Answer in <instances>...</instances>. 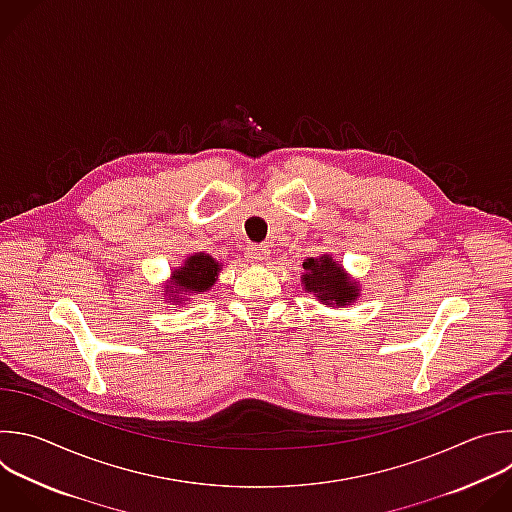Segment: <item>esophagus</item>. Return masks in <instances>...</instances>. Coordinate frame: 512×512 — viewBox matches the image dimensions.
Wrapping results in <instances>:
<instances>
[{"instance_id":"obj_1","label":"esophagus","mask_w":512,"mask_h":512,"mask_svg":"<svg viewBox=\"0 0 512 512\" xmlns=\"http://www.w3.org/2000/svg\"><path fill=\"white\" fill-rule=\"evenodd\" d=\"M247 261L255 263V265H265L269 261V249H265L261 245H251L247 249Z\"/></svg>"}]
</instances>
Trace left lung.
<instances>
[{
	"instance_id": "1",
	"label": "left lung",
	"mask_w": 512,
	"mask_h": 512,
	"mask_svg": "<svg viewBox=\"0 0 512 512\" xmlns=\"http://www.w3.org/2000/svg\"><path fill=\"white\" fill-rule=\"evenodd\" d=\"M301 283L307 293L327 307L354 305L362 291L360 283L329 253L303 261Z\"/></svg>"
}]
</instances>
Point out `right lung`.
<instances>
[{
	"label": "right lung",
	"mask_w": 512,
	"mask_h": 512,
	"mask_svg": "<svg viewBox=\"0 0 512 512\" xmlns=\"http://www.w3.org/2000/svg\"><path fill=\"white\" fill-rule=\"evenodd\" d=\"M221 269L223 265L209 253H193L185 257L183 265L175 267L173 273H170V281H166L160 299H166L173 305L191 301L193 295L205 293L215 285Z\"/></svg>",
	"instance_id": "1"
}]
</instances>
